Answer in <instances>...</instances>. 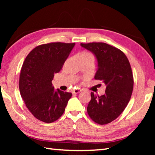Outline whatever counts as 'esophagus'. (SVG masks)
Segmentation results:
<instances>
[{
  "instance_id": "obj_1",
  "label": "esophagus",
  "mask_w": 155,
  "mask_h": 155,
  "mask_svg": "<svg viewBox=\"0 0 155 155\" xmlns=\"http://www.w3.org/2000/svg\"><path fill=\"white\" fill-rule=\"evenodd\" d=\"M81 91H82V90H81V89H76V90H73L72 93H73V94H78V93H80Z\"/></svg>"
}]
</instances>
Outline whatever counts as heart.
Returning <instances> with one entry per match:
<instances>
[{"mask_svg":"<svg viewBox=\"0 0 155 155\" xmlns=\"http://www.w3.org/2000/svg\"><path fill=\"white\" fill-rule=\"evenodd\" d=\"M78 58L79 60L83 58H91L93 59V56L92 54L88 52H82L78 54Z\"/></svg>","mask_w":155,"mask_h":155,"instance_id":"obj_1","label":"heart"}]
</instances>
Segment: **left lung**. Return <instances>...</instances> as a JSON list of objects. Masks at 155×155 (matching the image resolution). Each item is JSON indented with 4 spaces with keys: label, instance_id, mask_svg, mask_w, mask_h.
I'll list each match as a JSON object with an SVG mask.
<instances>
[{
    "label": "left lung",
    "instance_id": "left-lung-1",
    "mask_svg": "<svg viewBox=\"0 0 155 155\" xmlns=\"http://www.w3.org/2000/svg\"><path fill=\"white\" fill-rule=\"evenodd\" d=\"M81 46L95 54L98 70L94 78L106 85L104 95L91 93L87 114L97 124H107L122 114L132 95L134 81L130 63L122 51L106 43L81 44Z\"/></svg>",
    "mask_w": 155,
    "mask_h": 155
}]
</instances>
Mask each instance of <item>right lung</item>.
<instances>
[{"label": "right lung", "mask_w": 155, "mask_h": 155, "mask_svg": "<svg viewBox=\"0 0 155 155\" xmlns=\"http://www.w3.org/2000/svg\"><path fill=\"white\" fill-rule=\"evenodd\" d=\"M75 43L52 42L33 49L21 68L19 89L26 106L33 116L46 123L58 120L72 93L55 91L52 81L62 69Z\"/></svg>", "instance_id": "add662e5"}]
</instances>
